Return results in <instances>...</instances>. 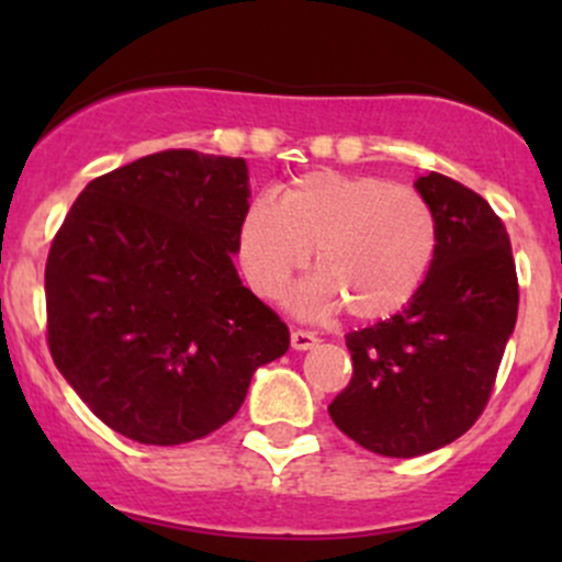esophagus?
<instances>
[{"instance_id": "obj_1", "label": "esophagus", "mask_w": 562, "mask_h": 562, "mask_svg": "<svg viewBox=\"0 0 562 562\" xmlns=\"http://www.w3.org/2000/svg\"><path fill=\"white\" fill-rule=\"evenodd\" d=\"M291 345H293V350H310L317 345V337L313 331H307V328H293Z\"/></svg>"}]
</instances>
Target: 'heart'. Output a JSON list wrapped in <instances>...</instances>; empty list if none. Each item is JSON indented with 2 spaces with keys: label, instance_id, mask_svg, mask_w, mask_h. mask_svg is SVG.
I'll use <instances>...</instances> for the list:
<instances>
[{
  "label": "heart",
  "instance_id": "1",
  "mask_svg": "<svg viewBox=\"0 0 562 562\" xmlns=\"http://www.w3.org/2000/svg\"><path fill=\"white\" fill-rule=\"evenodd\" d=\"M313 252L317 280L302 307L342 304L356 321H383L416 299L438 252V220L413 187L383 176L313 171L258 198L239 228V263L249 288L280 299Z\"/></svg>",
  "mask_w": 562,
  "mask_h": 562
}]
</instances>
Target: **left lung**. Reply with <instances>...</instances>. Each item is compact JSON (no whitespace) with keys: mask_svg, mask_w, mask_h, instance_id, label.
Listing matches in <instances>:
<instances>
[{"mask_svg":"<svg viewBox=\"0 0 562 562\" xmlns=\"http://www.w3.org/2000/svg\"><path fill=\"white\" fill-rule=\"evenodd\" d=\"M416 190L438 220L432 269L402 313L345 337L353 378L328 405L350 440L400 459L479 422L519 310L512 239L490 203L435 171Z\"/></svg>","mask_w":562,"mask_h":562,"instance_id":"8db88e82","label":"left lung"}]
</instances>
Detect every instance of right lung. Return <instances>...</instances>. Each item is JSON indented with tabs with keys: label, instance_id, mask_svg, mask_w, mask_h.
I'll return each mask as SVG.
<instances>
[{
	"label": "right lung",
	"instance_id": "right-lung-1",
	"mask_svg": "<svg viewBox=\"0 0 562 562\" xmlns=\"http://www.w3.org/2000/svg\"><path fill=\"white\" fill-rule=\"evenodd\" d=\"M247 162L168 149L83 187L45 263L56 370L113 432L206 438L291 345L234 266Z\"/></svg>",
	"mask_w": 562,
	"mask_h": 562
}]
</instances>
